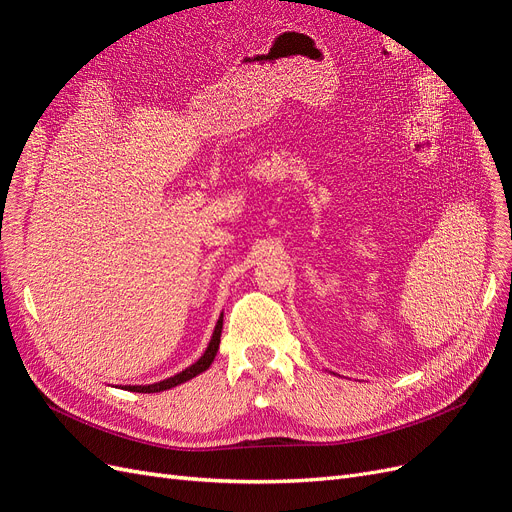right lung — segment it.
<instances>
[{
	"instance_id": "right-lung-1",
	"label": "right lung",
	"mask_w": 512,
	"mask_h": 512,
	"mask_svg": "<svg viewBox=\"0 0 512 512\" xmlns=\"http://www.w3.org/2000/svg\"><path fill=\"white\" fill-rule=\"evenodd\" d=\"M222 324H224V320H222V316H220L218 324H215V331H213V337H211V342H209V346H207L205 354L200 356V359H198L194 365H190L188 369H183V371H179L177 376H173V378H166V380L156 382V384H147V386H121V389H126V391H136V393H160V391H166V389H173V386H177V384L188 382V380L196 378L198 374H203V371H207V369H209V365L213 363L215 354H218V348H220V335H222Z\"/></svg>"
}]
</instances>
